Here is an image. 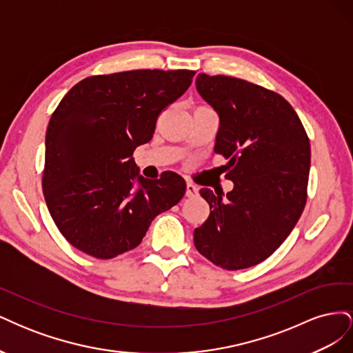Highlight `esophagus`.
<instances>
[{
  "mask_svg": "<svg viewBox=\"0 0 353 353\" xmlns=\"http://www.w3.org/2000/svg\"><path fill=\"white\" fill-rule=\"evenodd\" d=\"M197 193H199V188H197L193 183H187L185 196H187V197H196Z\"/></svg>",
  "mask_w": 353,
  "mask_h": 353,
  "instance_id": "obj_1",
  "label": "esophagus"
}]
</instances>
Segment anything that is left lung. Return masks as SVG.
<instances>
[{
	"mask_svg": "<svg viewBox=\"0 0 353 353\" xmlns=\"http://www.w3.org/2000/svg\"><path fill=\"white\" fill-rule=\"evenodd\" d=\"M200 97L216 112L215 152L230 157L234 188H201L210 215L194 230L196 249L223 270L265 261L294 228L306 203L311 145L280 94L232 77L199 73Z\"/></svg>",
	"mask_w": 353,
	"mask_h": 353,
	"instance_id": "left-lung-1",
	"label": "left lung"
}]
</instances>
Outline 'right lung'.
Segmentation results:
<instances>
[{
  "label": "right lung",
  "instance_id": "obj_1",
  "mask_svg": "<svg viewBox=\"0 0 353 353\" xmlns=\"http://www.w3.org/2000/svg\"><path fill=\"white\" fill-rule=\"evenodd\" d=\"M193 70H128L85 78L63 97L46 135L42 190L57 228L81 252L112 259L135 249L152 221L185 194L175 172L140 175L132 153Z\"/></svg>",
  "mask_w": 353,
  "mask_h": 353
}]
</instances>
